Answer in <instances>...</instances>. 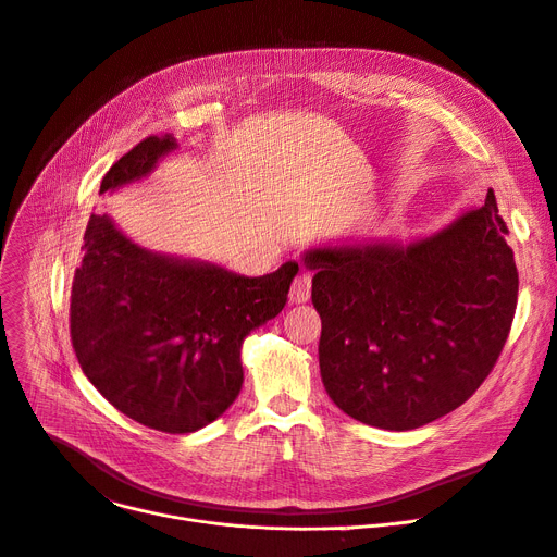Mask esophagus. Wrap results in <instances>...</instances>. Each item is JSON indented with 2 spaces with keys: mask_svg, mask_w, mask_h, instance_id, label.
Listing matches in <instances>:
<instances>
[{
  "mask_svg": "<svg viewBox=\"0 0 557 557\" xmlns=\"http://www.w3.org/2000/svg\"><path fill=\"white\" fill-rule=\"evenodd\" d=\"M311 282H313V275L309 271H300L298 275L293 277V284H290V302L295 305H302L311 298Z\"/></svg>",
  "mask_w": 557,
  "mask_h": 557,
  "instance_id": "obj_1",
  "label": "esophagus"
}]
</instances>
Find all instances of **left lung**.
Wrapping results in <instances>:
<instances>
[{"mask_svg": "<svg viewBox=\"0 0 557 557\" xmlns=\"http://www.w3.org/2000/svg\"><path fill=\"white\" fill-rule=\"evenodd\" d=\"M495 193L432 237L305 252L322 318L320 374L351 419L414 430L488 379L517 307V267Z\"/></svg>", "mask_w": 557, "mask_h": 557, "instance_id": "1", "label": "left lung"}]
</instances>
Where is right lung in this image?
I'll list each match as a JSON object with an SVG mask.
<instances>
[{
    "label": "right lung",
    "instance_id": "right-lung-1",
    "mask_svg": "<svg viewBox=\"0 0 557 557\" xmlns=\"http://www.w3.org/2000/svg\"><path fill=\"white\" fill-rule=\"evenodd\" d=\"M147 136L102 176L100 193L150 174L174 150ZM83 264L71 286V345L91 385L125 417L159 432L188 434L237 398L242 343L275 318L298 264L244 277L132 244L107 214H91Z\"/></svg>",
    "mask_w": 557,
    "mask_h": 557
}]
</instances>
